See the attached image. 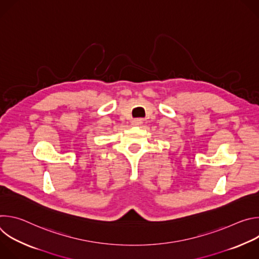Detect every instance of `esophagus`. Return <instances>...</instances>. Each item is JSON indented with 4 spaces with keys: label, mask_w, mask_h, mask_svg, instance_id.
<instances>
[{
    "label": "esophagus",
    "mask_w": 259,
    "mask_h": 259,
    "mask_svg": "<svg viewBox=\"0 0 259 259\" xmlns=\"http://www.w3.org/2000/svg\"><path fill=\"white\" fill-rule=\"evenodd\" d=\"M142 122H143L142 119L137 118V119H134V120L132 121V125H133V126H139V125L142 124Z\"/></svg>",
    "instance_id": "obj_1"
}]
</instances>
